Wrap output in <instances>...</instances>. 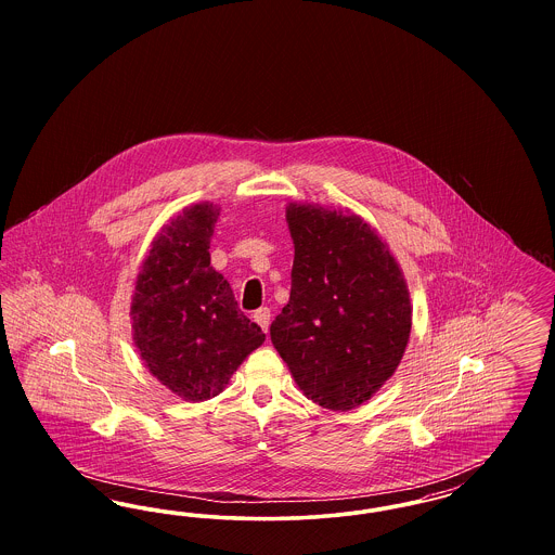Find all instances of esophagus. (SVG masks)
Wrapping results in <instances>:
<instances>
[{
	"mask_svg": "<svg viewBox=\"0 0 555 555\" xmlns=\"http://www.w3.org/2000/svg\"><path fill=\"white\" fill-rule=\"evenodd\" d=\"M254 320L264 328V333H268V326H270V310L268 308H260L254 312Z\"/></svg>",
	"mask_w": 555,
	"mask_h": 555,
	"instance_id": "34e87169",
	"label": "esophagus"
}]
</instances>
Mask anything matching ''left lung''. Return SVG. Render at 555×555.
<instances>
[{
  "label": "left lung",
  "instance_id": "1",
  "mask_svg": "<svg viewBox=\"0 0 555 555\" xmlns=\"http://www.w3.org/2000/svg\"><path fill=\"white\" fill-rule=\"evenodd\" d=\"M295 247L289 304L270 339L304 396L333 412L369 401L396 372L412 304L389 245L364 218L318 204L287 206Z\"/></svg>",
  "mask_w": 555,
  "mask_h": 555
}]
</instances>
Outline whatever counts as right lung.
Returning <instances> with one entry per match:
<instances>
[{
    "mask_svg": "<svg viewBox=\"0 0 555 555\" xmlns=\"http://www.w3.org/2000/svg\"><path fill=\"white\" fill-rule=\"evenodd\" d=\"M218 216V206L199 202L170 218L152 241L132 293L134 347L159 383L185 401L218 396L266 339L210 266Z\"/></svg>",
    "mask_w": 555,
    "mask_h": 555,
    "instance_id": "right-lung-1",
    "label": "right lung"
}]
</instances>
